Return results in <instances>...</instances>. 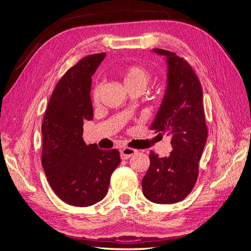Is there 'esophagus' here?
Masks as SVG:
<instances>
[{
	"label": "esophagus",
	"mask_w": 251,
	"mask_h": 251,
	"mask_svg": "<svg viewBox=\"0 0 251 251\" xmlns=\"http://www.w3.org/2000/svg\"><path fill=\"white\" fill-rule=\"evenodd\" d=\"M137 153V151L131 149V148H124L123 150L120 151V156L121 159H128L131 156H133L134 154Z\"/></svg>",
	"instance_id": "1"
}]
</instances>
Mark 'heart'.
Segmentation results:
<instances>
[{
	"label": "heart",
	"mask_w": 251,
	"mask_h": 251,
	"mask_svg": "<svg viewBox=\"0 0 251 251\" xmlns=\"http://www.w3.org/2000/svg\"><path fill=\"white\" fill-rule=\"evenodd\" d=\"M119 78L127 92H131V91L144 92V90L147 89L151 81V75L146 68H143L142 66L131 65L124 68L119 72ZM101 91L102 85L98 83L92 92V100L94 103H98V101H100Z\"/></svg>",
	"instance_id": "1"
}]
</instances>
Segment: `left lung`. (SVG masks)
Returning a JSON list of instances; mask_svg holds the SVG:
<instances>
[{
	"label": "left lung",
	"instance_id": "left-lung-1",
	"mask_svg": "<svg viewBox=\"0 0 251 251\" xmlns=\"http://www.w3.org/2000/svg\"><path fill=\"white\" fill-rule=\"evenodd\" d=\"M165 56L168 85L151 130L172 137V151L160 158L150 151V168L142 178L146 198L158 204L183 200L194 188L199 161L207 139L201 83L185 59L163 49H153Z\"/></svg>",
	"mask_w": 251,
	"mask_h": 251
}]
</instances>
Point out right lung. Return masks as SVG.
I'll list each match as a JSON object with an SVG mask.
<instances>
[{"mask_svg": "<svg viewBox=\"0 0 251 251\" xmlns=\"http://www.w3.org/2000/svg\"><path fill=\"white\" fill-rule=\"evenodd\" d=\"M104 56L88 55L65 73L43 119V169L53 192L73 206L86 207L102 200L120 163L117 150L87 146L82 138L83 121L93 118L91 76Z\"/></svg>", "mask_w": 251, "mask_h": 251, "instance_id": "right-lung-1", "label": "right lung"}]
</instances>
